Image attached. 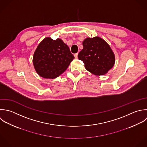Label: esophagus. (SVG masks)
<instances>
[{"instance_id": "1", "label": "esophagus", "mask_w": 147, "mask_h": 147, "mask_svg": "<svg viewBox=\"0 0 147 147\" xmlns=\"http://www.w3.org/2000/svg\"><path fill=\"white\" fill-rule=\"evenodd\" d=\"M74 57L76 59H77L78 58V53H76L74 54Z\"/></svg>"}]
</instances>
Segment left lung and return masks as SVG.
I'll return each mask as SVG.
<instances>
[{
    "label": "left lung",
    "mask_w": 147,
    "mask_h": 147,
    "mask_svg": "<svg viewBox=\"0 0 147 147\" xmlns=\"http://www.w3.org/2000/svg\"><path fill=\"white\" fill-rule=\"evenodd\" d=\"M78 58L83 61L86 69L97 76L105 74L115 62V56L109 45L102 38H87Z\"/></svg>",
    "instance_id": "1"
}]
</instances>
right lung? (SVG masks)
<instances>
[{"label": "right lung", "instance_id": "right-lung-1", "mask_svg": "<svg viewBox=\"0 0 147 147\" xmlns=\"http://www.w3.org/2000/svg\"><path fill=\"white\" fill-rule=\"evenodd\" d=\"M74 58L69 47L62 39L47 37L35 50L33 65L40 77L53 79L62 74Z\"/></svg>", "mask_w": 147, "mask_h": 147}]
</instances>
